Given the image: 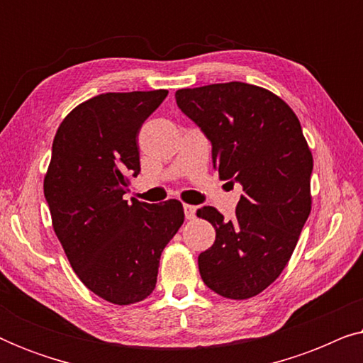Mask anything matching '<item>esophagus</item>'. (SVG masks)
<instances>
[{"mask_svg": "<svg viewBox=\"0 0 363 363\" xmlns=\"http://www.w3.org/2000/svg\"><path fill=\"white\" fill-rule=\"evenodd\" d=\"M183 210H185V218L186 220H195L196 215V208L191 205H183Z\"/></svg>", "mask_w": 363, "mask_h": 363, "instance_id": "obj_1", "label": "esophagus"}]
</instances>
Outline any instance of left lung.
I'll return each instance as SVG.
<instances>
[{
  "instance_id": "obj_1",
  "label": "left lung",
  "mask_w": 363,
  "mask_h": 363,
  "mask_svg": "<svg viewBox=\"0 0 363 363\" xmlns=\"http://www.w3.org/2000/svg\"><path fill=\"white\" fill-rule=\"evenodd\" d=\"M178 107L205 132L221 180L242 185L235 220L205 206L216 240L198 256L201 279L228 299H250L289 262L312 206V153L292 108L246 82L180 89Z\"/></svg>"
}]
</instances>
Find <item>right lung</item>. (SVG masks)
Listing matches in <instances>:
<instances>
[{"label":"right lung","instance_id":"right-lung-1","mask_svg":"<svg viewBox=\"0 0 363 363\" xmlns=\"http://www.w3.org/2000/svg\"><path fill=\"white\" fill-rule=\"evenodd\" d=\"M167 94L107 92L79 104L57 128L44 177L54 233L74 272L117 306L152 294L162 251L185 220L178 200H123L140 172L138 132Z\"/></svg>","mask_w":363,"mask_h":363}]
</instances>
